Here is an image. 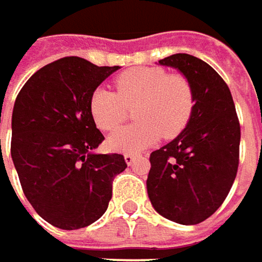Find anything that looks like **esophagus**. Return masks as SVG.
<instances>
[{"instance_id": "obj_1", "label": "esophagus", "mask_w": 262, "mask_h": 262, "mask_svg": "<svg viewBox=\"0 0 262 262\" xmlns=\"http://www.w3.org/2000/svg\"><path fill=\"white\" fill-rule=\"evenodd\" d=\"M138 158H141V155H133V153H126L124 155V159H126V164L127 165H132Z\"/></svg>"}]
</instances>
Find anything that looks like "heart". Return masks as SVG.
Returning a JSON list of instances; mask_svg holds the SVG:
<instances>
[{
  "label": "heart",
  "instance_id": "b5f03b06",
  "mask_svg": "<svg viewBox=\"0 0 262 262\" xmlns=\"http://www.w3.org/2000/svg\"><path fill=\"white\" fill-rule=\"evenodd\" d=\"M117 94L97 88L89 98V112L101 130L117 129L126 118L127 107H135L133 126L114 132L107 145L121 153H139L162 135L174 138L188 126L194 111V89L182 74H168L155 67L124 71L115 79Z\"/></svg>",
  "mask_w": 262,
  "mask_h": 262
}]
</instances>
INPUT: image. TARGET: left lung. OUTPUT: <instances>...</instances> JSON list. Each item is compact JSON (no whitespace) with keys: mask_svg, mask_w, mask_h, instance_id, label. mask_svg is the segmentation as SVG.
Listing matches in <instances>:
<instances>
[{"mask_svg":"<svg viewBox=\"0 0 262 262\" xmlns=\"http://www.w3.org/2000/svg\"><path fill=\"white\" fill-rule=\"evenodd\" d=\"M159 65L189 80L195 103L188 126L150 155L147 192L162 217L197 225L222 206L235 181L241 136L235 104L225 80L202 59L179 53Z\"/></svg>","mask_w":262,"mask_h":262,"instance_id":"obj_1","label":"left lung"}]
</instances>
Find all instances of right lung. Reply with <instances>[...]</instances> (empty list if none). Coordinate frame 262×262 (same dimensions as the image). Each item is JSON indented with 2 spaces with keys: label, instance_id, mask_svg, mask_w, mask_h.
<instances>
[{
  "label": "right lung",
  "instance_id": "right-lung-1",
  "mask_svg": "<svg viewBox=\"0 0 262 262\" xmlns=\"http://www.w3.org/2000/svg\"><path fill=\"white\" fill-rule=\"evenodd\" d=\"M118 68L63 57L36 71L16 97L12 159L30 205L59 229L97 222L114 178L127 168L123 155L94 151L104 136L89 112L91 94Z\"/></svg>",
  "mask_w": 262,
  "mask_h": 262
}]
</instances>
